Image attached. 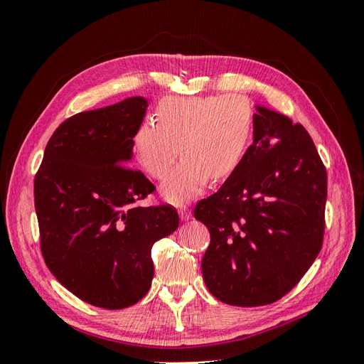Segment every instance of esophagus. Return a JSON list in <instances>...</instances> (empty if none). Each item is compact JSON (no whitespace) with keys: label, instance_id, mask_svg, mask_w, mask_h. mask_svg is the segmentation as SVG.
Masks as SVG:
<instances>
[{"label":"esophagus","instance_id":"esophagus-1","mask_svg":"<svg viewBox=\"0 0 364 364\" xmlns=\"http://www.w3.org/2000/svg\"><path fill=\"white\" fill-rule=\"evenodd\" d=\"M178 213H179V217H181L182 220H190V218L193 217V214H191V211H190V208L185 206V205L178 209Z\"/></svg>","mask_w":364,"mask_h":364}]
</instances>
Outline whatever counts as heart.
Returning <instances> with one entry per match:
<instances>
[{
	"instance_id": "obj_1",
	"label": "heart",
	"mask_w": 364,
	"mask_h": 364,
	"mask_svg": "<svg viewBox=\"0 0 364 364\" xmlns=\"http://www.w3.org/2000/svg\"><path fill=\"white\" fill-rule=\"evenodd\" d=\"M156 123L142 121L132 138L136 162L162 179L181 155L183 161L161 185L165 200L183 205L199 196L209 178H229L243 162L253 130V111L241 95L167 97L158 103Z\"/></svg>"
}]
</instances>
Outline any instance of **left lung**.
<instances>
[{
    "label": "left lung",
    "mask_w": 364,
    "mask_h": 364,
    "mask_svg": "<svg viewBox=\"0 0 364 364\" xmlns=\"http://www.w3.org/2000/svg\"><path fill=\"white\" fill-rule=\"evenodd\" d=\"M325 203L326 170L311 136L257 106L243 162L194 208L211 235L202 259L208 290L237 306L281 299L322 249Z\"/></svg>",
    "instance_id": "8db88e82"
}]
</instances>
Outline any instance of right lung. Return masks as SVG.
<instances>
[{"label": "right lung", "mask_w": 364, "mask_h": 364, "mask_svg": "<svg viewBox=\"0 0 364 364\" xmlns=\"http://www.w3.org/2000/svg\"><path fill=\"white\" fill-rule=\"evenodd\" d=\"M147 106L144 97H130L65 119L35 178L43 261L65 289L106 310L146 296L151 246L179 226L173 206L136 205L155 185L124 165Z\"/></svg>", "instance_id": "1"}]
</instances>
